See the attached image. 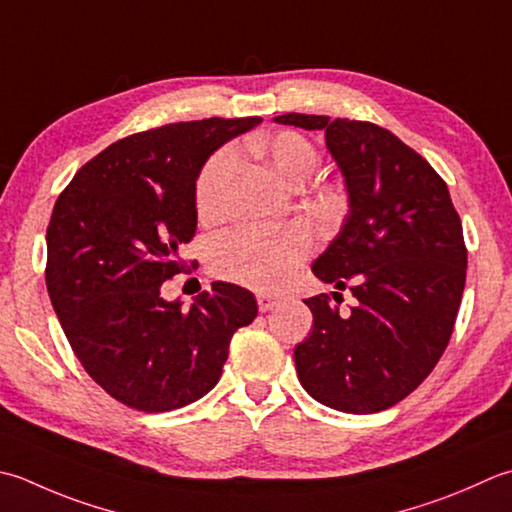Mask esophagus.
<instances>
[{
    "label": "esophagus",
    "instance_id": "esophagus-1",
    "mask_svg": "<svg viewBox=\"0 0 512 512\" xmlns=\"http://www.w3.org/2000/svg\"><path fill=\"white\" fill-rule=\"evenodd\" d=\"M279 302H282V297L277 295H268V293H257V306L262 313H268V310H273Z\"/></svg>",
    "mask_w": 512,
    "mask_h": 512
}]
</instances>
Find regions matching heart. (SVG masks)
<instances>
[{"label":"heart","mask_w":512,"mask_h":512,"mask_svg":"<svg viewBox=\"0 0 512 512\" xmlns=\"http://www.w3.org/2000/svg\"><path fill=\"white\" fill-rule=\"evenodd\" d=\"M250 153L264 159L270 170L290 188H299L319 166L317 148L295 130L273 137L250 139ZM235 173V153L222 148L206 159L195 182V210L202 222H215L226 208V195ZM310 237L299 228L262 230L242 228L226 235L210 253V268L228 282L270 290L284 282L304 262Z\"/></svg>","instance_id":"b5f03b06"}]
</instances>
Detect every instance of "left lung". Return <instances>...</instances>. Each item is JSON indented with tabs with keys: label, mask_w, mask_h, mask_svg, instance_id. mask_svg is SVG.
<instances>
[{
	"label": "left lung",
	"mask_w": 512,
	"mask_h": 512,
	"mask_svg": "<svg viewBox=\"0 0 512 512\" xmlns=\"http://www.w3.org/2000/svg\"><path fill=\"white\" fill-rule=\"evenodd\" d=\"M275 122L324 130L350 202L313 273L357 304L342 313L328 295L304 299L313 333L295 348L297 377L319 404L379 413L413 393L450 342L466 284L462 222L437 170L390 130L302 113Z\"/></svg>",
	"instance_id": "obj_1"
}]
</instances>
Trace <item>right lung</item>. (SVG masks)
Returning <instances> with one entry per match:
<instances>
[{
    "instance_id": "add662e5",
    "label": "right lung",
    "mask_w": 512,
    "mask_h": 512,
    "mask_svg": "<svg viewBox=\"0 0 512 512\" xmlns=\"http://www.w3.org/2000/svg\"><path fill=\"white\" fill-rule=\"evenodd\" d=\"M262 117L175 122L110 144L59 193L46 230V288L73 353L106 393L144 413L197 402L257 317L250 290L215 282L190 308L159 286L195 262V179L208 155Z\"/></svg>"
}]
</instances>
